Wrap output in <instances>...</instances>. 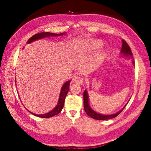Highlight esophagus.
Wrapping results in <instances>:
<instances>
[{"label":"esophagus","mask_w":151,"mask_h":151,"mask_svg":"<svg viewBox=\"0 0 151 151\" xmlns=\"http://www.w3.org/2000/svg\"><path fill=\"white\" fill-rule=\"evenodd\" d=\"M73 82L77 84H82L84 83V79L81 77H76L73 79Z\"/></svg>","instance_id":"esophagus-1"}]
</instances>
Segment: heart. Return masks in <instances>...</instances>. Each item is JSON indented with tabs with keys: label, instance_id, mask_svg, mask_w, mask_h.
Returning <instances> with one entry per match:
<instances>
[{
	"label": "heart",
	"instance_id": "heart-1",
	"mask_svg": "<svg viewBox=\"0 0 151 151\" xmlns=\"http://www.w3.org/2000/svg\"><path fill=\"white\" fill-rule=\"evenodd\" d=\"M93 45L96 47H99L100 46V44L99 43H95L94 45Z\"/></svg>",
	"mask_w": 151,
	"mask_h": 151
}]
</instances>
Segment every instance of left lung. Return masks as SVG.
Segmentation results:
<instances>
[{"label": "left lung", "mask_w": 151, "mask_h": 151, "mask_svg": "<svg viewBox=\"0 0 151 151\" xmlns=\"http://www.w3.org/2000/svg\"><path fill=\"white\" fill-rule=\"evenodd\" d=\"M121 53L124 55L125 56L128 57H131L132 58H134L133 55H132V50L129 47V45L125 42L124 40H122V47L121 50ZM84 110L86 113L87 115L89 116L91 118H94L95 120H108V119H111V118H115L119 114L123 111V109L125 108V107L122 108L120 111H118L116 113L113 114V115H101V114H99L93 110L91 108L89 105L88 102V93H87L86 90L84 92Z\"/></svg>", "instance_id": "obj_1"}]
</instances>
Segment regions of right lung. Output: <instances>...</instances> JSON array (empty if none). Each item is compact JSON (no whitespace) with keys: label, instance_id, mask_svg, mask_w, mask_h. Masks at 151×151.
Wrapping results in <instances>:
<instances>
[{"label":"right lung","instance_id":"add662e5","mask_svg":"<svg viewBox=\"0 0 151 151\" xmlns=\"http://www.w3.org/2000/svg\"><path fill=\"white\" fill-rule=\"evenodd\" d=\"M64 33H62L60 34H55V33H48V32H43V33H38V34H35V35H33L32 37H31L28 40L27 43H30L31 42H34L35 40H37L38 39H41L43 38L44 37H48V36H59V35H62ZM70 81H67L66 83L63 84V86H62V89H61V92L60 94V97H59V99H58V104L57 105V106L52 111H50L49 113H47L46 114H43V115H36V114H34L33 113H31L33 115L38 116L40 118H50L52 117L55 115H57L58 114L60 113L63 107V105H64V102H65V99L66 96L68 93V91L69 90V85H70Z\"/></svg>","mask_w":151,"mask_h":151}]
</instances>
